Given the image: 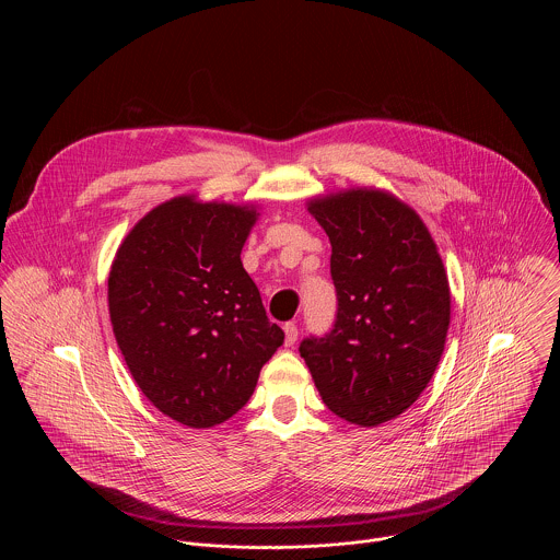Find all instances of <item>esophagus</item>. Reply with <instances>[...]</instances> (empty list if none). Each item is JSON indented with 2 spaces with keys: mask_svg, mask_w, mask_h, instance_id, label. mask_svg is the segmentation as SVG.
<instances>
[{
  "mask_svg": "<svg viewBox=\"0 0 560 560\" xmlns=\"http://www.w3.org/2000/svg\"><path fill=\"white\" fill-rule=\"evenodd\" d=\"M284 336H287V345H293L298 340V325L295 323H287L284 325Z\"/></svg>",
  "mask_w": 560,
  "mask_h": 560,
  "instance_id": "obj_1",
  "label": "esophagus"
}]
</instances>
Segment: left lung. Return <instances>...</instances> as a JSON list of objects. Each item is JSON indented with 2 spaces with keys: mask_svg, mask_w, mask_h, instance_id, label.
<instances>
[{
  "mask_svg": "<svg viewBox=\"0 0 560 560\" xmlns=\"http://www.w3.org/2000/svg\"><path fill=\"white\" fill-rule=\"evenodd\" d=\"M331 243L336 317L300 342L320 399L347 422L377 427L422 395L451 323L448 278L422 220L380 189L313 200Z\"/></svg>",
  "mask_w": 560,
  "mask_h": 560,
  "instance_id": "left-lung-1",
  "label": "left lung"
}]
</instances>
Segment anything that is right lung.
I'll use <instances>...</instances> for the list:
<instances>
[{
	"label": "right lung",
	"instance_id": "1",
	"mask_svg": "<svg viewBox=\"0 0 560 560\" xmlns=\"http://www.w3.org/2000/svg\"><path fill=\"white\" fill-rule=\"evenodd\" d=\"M254 222L247 207L174 198L133 226L109 271V319L136 384L194 429L235 416L284 342L241 262Z\"/></svg>",
	"mask_w": 560,
	"mask_h": 560
}]
</instances>
